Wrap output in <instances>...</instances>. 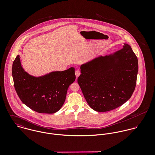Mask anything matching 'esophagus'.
Masks as SVG:
<instances>
[{"label":"esophagus","instance_id":"34e87169","mask_svg":"<svg viewBox=\"0 0 155 155\" xmlns=\"http://www.w3.org/2000/svg\"><path fill=\"white\" fill-rule=\"evenodd\" d=\"M75 74H76V78H78L80 76V74H81V71H80V70H76V71H75Z\"/></svg>","mask_w":155,"mask_h":155}]
</instances>
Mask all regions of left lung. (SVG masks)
Here are the masks:
<instances>
[{"label":"left lung","instance_id":"1","mask_svg":"<svg viewBox=\"0 0 155 155\" xmlns=\"http://www.w3.org/2000/svg\"><path fill=\"white\" fill-rule=\"evenodd\" d=\"M78 82L89 106L104 112L119 107L133 95L138 71V59L130 45L82 64Z\"/></svg>","mask_w":155,"mask_h":155}]
</instances>
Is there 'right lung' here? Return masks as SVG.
<instances>
[{
	"instance_id": "right-lung-1",
	"label": "right lung",
	"mask_w": 155,
	"mask_h": 155,
	"mask_svg": "<svg viewBox=\"0 0 155 155\" xmlns=\"http://www.w3.org/2000/svg\"><path fill=\"white\" fill-rule=\"evenodd\" d=\"M15 91L22 103L41 113H54L64 103L67 89L76 79L75 70L53 71L39 76L29 74L22 67L18 55L12 64Z\"/></svg>"
}]
</instances>
